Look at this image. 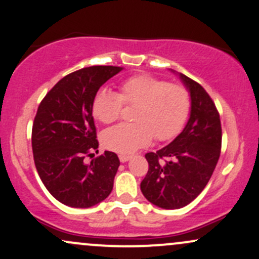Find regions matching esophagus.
<instances>
[{"label":"esophagus","mask_w":259,"mask_h":259,"mask_svg":"<svg viewBox=\"0 0 259 259\" xmlns=\"http://www.w3.org/2000/svg\"><path fill=\"white\" fill-rule=\"evenodd\" d=\"M130 158H132V157H130V156H125V154H120V156H119V160H120L121 163L127 162V160H129Z\"/></svg>","instance_id":"esophagus-1"}]
</instances>
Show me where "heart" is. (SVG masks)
I'll return each instance as SVG.
<instances>
[{
    "label": "heart",
    "instance_id": "1",
    "mask_svg": "<svg viewBox=\"0 0 259 259\" xmlns=\"http://www.w3.org/2000/svg\"><path fill=\"white\" fill-rule=\"evenodd\" d=\"M124 105H136L133 119L102 134V144L118 153H133L152 142L174 138L183 129L190 112V95L184 86L168 84L150 74H138L121 81L119 94L101 89L92 100V114L101 123H113Z\"/></svg>",
    "mask_w": 259,
    "mask_h": 259
}]
</instances>
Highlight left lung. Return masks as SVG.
Masks as SVG:
<instances>
[{
    "mask_svg": "<svg viewBox=\"0 0 259 259\" xmlns=\"http://www.w3.org/2000/svg\"><path fill=\"white\" fill-rule=\"evenodd\" d=\"M190 94L191 108L185 127L170 144L146 153L148 171L141 181L147 201L164 209H179L201 194L221 156L222 125L214 102L200 84L170 70Z\"/></svg>",
    "mask_w": 259,
    "mask_h": 259,
    "instance_id": "left-lung-1",
    "label": "left lung"
}]
</instances>
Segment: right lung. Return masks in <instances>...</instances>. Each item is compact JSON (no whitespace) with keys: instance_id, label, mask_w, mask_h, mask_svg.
<instances>
[{"instance_id":"right-lung-1","label":"right lung","mask_w":259,"mask_h":259,"mask_svg":"<svg viewBox=\"0 0 259 259\" xmlns=\"http://www.w3.org/2000/svg\"><path fill=\"white\" fill-rule=\"evenodd\" d=\"M123 70L94 65L68 74L47 92L32 124L31 145L40 179L56 200L74 208H89L108 197L120 162L106 151L90 164L99 147L92 100L107 80Z\"/></svg>"}]
</instances>
